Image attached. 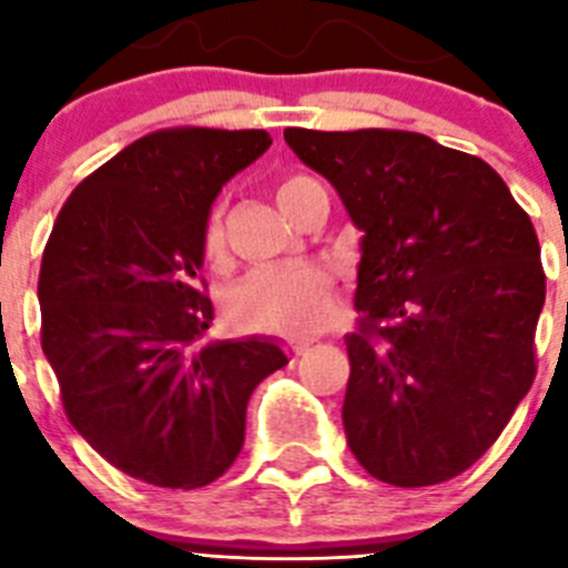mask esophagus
Here are the masks:
<instances>
[{
  "label": "esophagus",
  "mask_w": 568,
  "mask_h": 568,
  "mask_svg": "<svg viewBox=\"0 0 568 568\" xmlns=\"http://www.w3.org/2000/svg\"><path fill=\"white\" fill-rule=\"evenodd\" d=\"M310 346H312V343H298V346L293 348L295 357H298V355H306V352H310Z\"/></svg>",
  "instance_id": "1"
}]
</instances>
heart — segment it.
I'll return each instance as SVG.
<instances>
[{"label":"heart","mask_w":568,"mask_h":568,"mask_svg":"<svg viewBox=\"0 0 568 568\" xmlns=\"http://www.w3.org/2000/svg\"><path fill=\"white\" fill-rule=\"evenodd\" d=\"M315 180L290 174L275 182V200L281 211L295 220L301 200ZM225 250L222 213L213 207L202 227V253L216 262ZM335 315L332 275L318 264H275L244 275L231 295V318L242 329L281 332V335H312L329 326Z\"/></svg>","instance_id":"b5f03b06"}]
</instances>
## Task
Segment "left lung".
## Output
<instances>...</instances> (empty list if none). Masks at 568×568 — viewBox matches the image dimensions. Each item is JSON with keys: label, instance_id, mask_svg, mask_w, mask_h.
<instances>
[{"label": "left lung", "instance_id": "8db88e82", "mask_svg": "<svg viewBox=\"0 0 568 568\" xmlns=\"http://www.w3.org/2000/svg\"><path fill=\"white\" fill-rule=\"evenodd\" d=\"M363 231L343 428L394 487L442 485L507 428L535 379L546 275L527 211L481 158L403 129H287Z\"/></svg>", "mask_w": 568, "mask_h": 568}]
</instances>
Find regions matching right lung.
I'll return each instance as SVG.
<instances>
[{"label":"right lung","mask_w":568,"mask_h":568,"mask_svg":"<svg viewBox=\"0 0 568 568\" xmlns=\"http://www.w3.org/2000/svg\"><path fill=\"white\" fill-rule=\"evenodd\" d=\"M264 129H158L78 182L39 273L41 348L72 428L126 476L196 490L244 445L253 388L287 366L267 337L200 343L213 321L202 227Z\"/></svg>","instance_id":"add662e5"}]
</instances>
